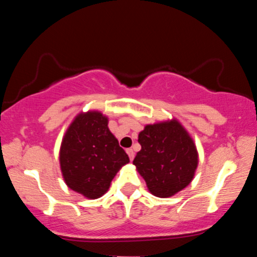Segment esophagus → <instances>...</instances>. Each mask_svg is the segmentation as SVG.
<instances>
[{"instance_id": "obj_1", "label": "esophagus", "mask_w": 257, "mask_h": 257, "mask_svg": "<svg viewBox=\"0 0 257 257\" xmlns=\"http://www.w3.org/2000/svg\"><path fill=\"white\" fill-rule=\"evenodd\" d=\"M126 153H128L129 159H131V161H133V159H134V156H135V152L133 151V149H128V150H126Z\"/></svg>"}]
</instances>
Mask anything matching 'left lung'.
Here are the masks:
<instances>
[{
  "mask_svg": "<svg viewBox=\"0 0 257 257\" xmlns=\"http://www.w3.org/2000/svg\"><path fill=\"white\" fill-rule=\"evenodd\" d=\"M138 141L141 150L133 164L153 196L168 198L192 182L198 167V151L178 119L145 125Z\"/></svg>",
  "mask_w": 257,
  "mask_h": 257,
  "instance_id": "8db88e82",
  "label": "left lung"
}]
</instances>
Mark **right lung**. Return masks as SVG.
I'll use <instances>...</instances> for the list:
<instances>
[{
    "instance_id": "1",
    "label": "right lung",
    "mask_w": 257,
    "mask_h": 257,
    "mask_svg": "<svg viewBox=\"0 0 257 257\" xmlns=\"http://www.w3.org/2000/svg\"><path fill=\"white\" fill-rule=\"evenodd\" d=\"M107 124L100 111L81 112L61 141L59 162L65 184L88 199L104 196L118 170L129 163Z\"/></svg>"
}]
</instances>
